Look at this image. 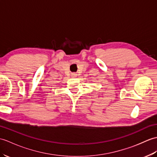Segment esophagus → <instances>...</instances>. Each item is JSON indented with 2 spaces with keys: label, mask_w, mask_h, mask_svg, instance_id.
I'll use <instances>...</instances> for the list:
<instances>
[{
  "label": "esophagus",
  "mask_w": 157,
  "mask_h": 157,
  "mask_svg": "<svg viewBox=\"0 0 157 157\" xmlns=\"http://www.w3.org/2000/svg\"><path fill=\"white\" fill-rule=\"evenodd\" d=\"M77 75H78V74H76V73H72V74H71V76H72L73 78H75V77H76V76H77Z\"/></svg>",
  "instance_id": "esophagus-1"
}]
</instances>
